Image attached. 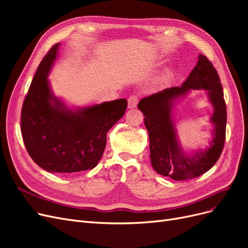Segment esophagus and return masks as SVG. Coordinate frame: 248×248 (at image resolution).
Instances as JSON below:
<instances>
[{
    "instance_id": "obj_1",
    "label": "esophagus",
    "mask_w": 248,
    "mask_h": 248,
    "mask_svg": "<svg viewBox=\"0 0 248 248\" xmlns=\"http://www.w3.org/2000/svg\"><path fill=\"white\" fill-rule=\"evenodd\" d=\"M137 104H138V97L134 96V95L130 96L128 98V108L129 109L134 108L137 107Z\"/></svg>"
}]
</instances>
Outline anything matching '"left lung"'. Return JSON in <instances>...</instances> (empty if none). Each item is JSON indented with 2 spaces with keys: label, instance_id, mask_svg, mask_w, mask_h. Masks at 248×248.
Masks as SVG:
<instances>
[{
  "label": "left lung",
  "instance_id": "left-lung-1",
  "mask_svg": "<svg viewBox=\"0 0 248 248\" xmlns=\"http://www.w3.org/2000/svg\"><path fill=\"white\" fill-rule=\"evenodd\" d=\"M192 89H205L214 108L209 120L214 126L213 139L205 149L186 153L177 137L173 109ZM138 108L145 116L151 164L159 175L183 181L202 175L218 160L226 140L227 108L218 73L205 56H199L197 65L181 86L145 97Z\"/></svg>",
  "mask_w": 248,
  "mask_h": 248
}]
</instances>
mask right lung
<instances>
[{
	"mask_svg": "<svg viewBox=\"0 0 248 248\" xmlns=\"http://www.w3.org/2000/svg\"><path fill=\"white\" fill-rule=\"evenodd\" d=\"M60 43L43 58L21 109V134L27 151L40 168L55 174L94 169L107 145V133L127 108L117 99L69 108L52 92L48 74Z\"/></svg>",
	"mask_w": 248,
	"mask_h": 248,
	"instance_id": "right-lung-1",
	"label": "right lung"
}]
</instances>
